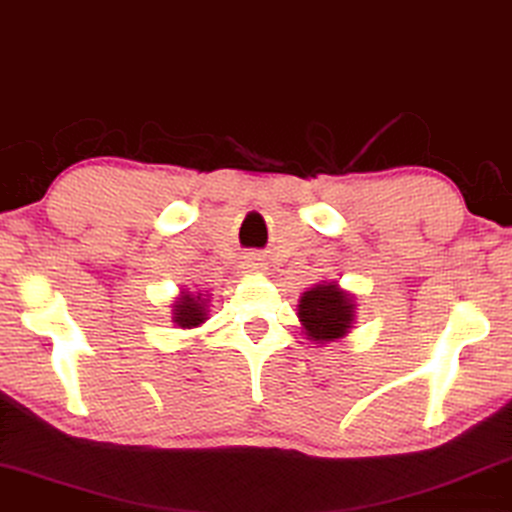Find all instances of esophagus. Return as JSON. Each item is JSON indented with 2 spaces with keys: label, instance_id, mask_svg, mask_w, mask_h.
I'll return each mask as SVG.
<instances>
[{
  "label": "esophagus",
  "instance_id": "esophagus-1",
  "mask_svg": "<svg viewBox=\"0 0 512 512\" xmlns=\"http://www.w3.org/2000/svg\"><path fill=\"white\" fill-rule=\"evenodd\" d=\"M244 268H247V272H254V274H261L268 268H265V261L261 256H249L247 261H244Z\"/></svg>",
  "mask_w": 512,
  "mask_h": 512
}]
</instances>
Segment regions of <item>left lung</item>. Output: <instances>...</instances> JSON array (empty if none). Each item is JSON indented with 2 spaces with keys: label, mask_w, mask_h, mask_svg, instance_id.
Here are the masks:
<instances>
[{
  "label": "left lung",
  "mask_w": 512,
  "mask_h": 512,
  "mask_svg": "<svg viewBox=\"0 0 512 512\" xmlns=\"http://www.w3.org/2000/svg\"><path fill=\"white\" fill-rule=\"evenodd\" d=\"M355 293L339 286L337 279L318 281L298 302V318L309 342L318 346L339 342L355 323Z\"/></svg>",
  "instance_id": "obj_1"
}]
</instances>
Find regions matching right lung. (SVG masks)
I'll return each mask as SVG.
<instances>
[{
	"label": "right lung",
	"mask_w": 512,
	"mask_h": 512,
	"mask_svg": "<svg viewBox=\"0 0 512 512\" xmlns=\"http://www.w3.org/2000/svg\"><path fill=\"white\" fill-rule=\"evenodd\" d=\"M207 302H210V295H203V293H191L187 288H182L180 295L173 300V323L175 328H182V330H194L198 325H203L207 318Z\"/></svg>",
	"instance_id": "obj_1"
}]
</instances>
